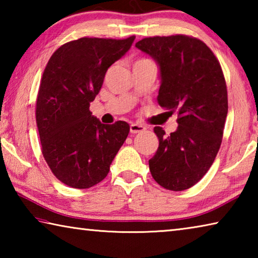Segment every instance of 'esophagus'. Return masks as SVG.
Listing matches in <instances>:
<instances>
[{
  "label": "esophagus",
  "instance_id": "esophagus-1",
  "mask_svg": "<svg viewBox=\"0 0 258 258\" xmlns=\"http://www.w3.org/2000/svg\"><path fill=\"white\" fill-rule=\"evenodd\" d=\"M130 131L131 133L137 134V133H142L146 131V126H143L142 124H138V123H133L130 125Z\"/></svg>",
  "mask_w": 258,
  "mask_h": 258
}]
</instances>
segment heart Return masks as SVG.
<instances>
[{
	"label": "heart",
	"mask_w": 258,
	"mask_h": 258,
	"mask_svg": "<svg viewBox=\"0 0 258 258\" xmlns=\"http://www.w3.org/2000/svg\"><path fill=\"white\" fill-rule=\"evenodd\" d=\"M139 60H143V59H139Z\"/></svg>",
	"instance_id": "obj_1"
}]
</instances>
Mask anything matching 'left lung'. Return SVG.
Here are the masks:
<instances>
[{
	"label": "left lung",
	"instance_id": "8db88e82",
	"mask_svg": "<svg viewBox=\"0 0 258 258\" xmlns=\"http://www.w3.org/2000/svg\"><path fill=\"white\" fill-rule=\"evenodd\" d=\"M135 46L159 64V106L177 113L175 132L154 128L159 147L149 160L151 175L165 189L186 190L202 180L220 150L228 115L223 71L213 51L187 35L146 37Z\"/></svg>",
	"mask_w": 258,
	"mask_h": 258
}]
</instances>
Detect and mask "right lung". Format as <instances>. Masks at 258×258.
Masks as SVG:
<instances>
[{
	"instance_id": "obj_1",
	"label": "right lung",
	"mask_w": 258,
	"mask_h": 258,
	"mask_svg": "<svg viewBox=\"0 0 258 258\" xmlns=\"http://www.w3.org/2000/svg\"><path fill=\"white\" fill-rule=\"evenodd\" d=\"M134 38L82 37L64 43L47 61L35 111L42 154L53 175L74 189L101 182L130 133L126 121L100 123L90 103Z\"/></svg>"
}]
</instances>
